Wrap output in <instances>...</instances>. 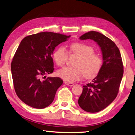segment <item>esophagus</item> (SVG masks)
Here are the masks:
<instances>
[{
    "label": "esophagus",
    "mask_w": 135,
    "mask_h": 135,
    "mask_svg": "<svg viewBox=\"0 0 135 135\" xmlns=\"http://www.w3.org/2000/svg\"><path fill=\"white\" fill-rule=\"evenodd\" d=\"M65 84L67 86H73L74 84L72 83H69V82H67V81H65Z\"/></svg>",
    "instance_id": "1"
}]
</instances>
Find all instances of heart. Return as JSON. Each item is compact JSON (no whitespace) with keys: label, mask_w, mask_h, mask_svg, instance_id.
I'll list each match as a JSON object with an SVG mask.
<instances>
[{"label":"heart","mask_w":135,"mask_h":135,"mask_svg":"<svg viewBox=\"0 0 135 135\" xmlns=\"http://www.w3.org/2000/svg\"><path fill=\"white\" fill-rule=\"evenodd\" d=\"M94 52V48L89 45L80 42L72 43L69 46V52L80 57L76 63L77 68L65 67L59 70L57 75L69 83L80 80L84 75L87 78L96 76L102 66V60ZM68 57V51L63 46L58 47L53 53V59L59 66L65 65Z\"/></svg>","instance_id":"heart-1"}]
</instances>
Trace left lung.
Masks as SVG:
<instances>
[{
	"label": "left lung",
	"mask_w": 135,
	"mask_h": 135,
	"mask_svg": "<svg viewBox=\"0 0 135 135\" xmlns=\"http://www.w3.org/2000/svg\"><path fill=\"white\" fill-rule=\"evenodd\" d=\"M80 38L94 40L102 52L103 63L101 69L92 82L83 86L78 101L84 111L98 112L108 106L118 95L124 73L121 53L112 40L98 32L89 31Z\"/></svg>",
	"instance_id": "left-lung-1"
}]
</instances>
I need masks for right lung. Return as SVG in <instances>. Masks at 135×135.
<instances>
[{
  "mask_svg": "<svg viewBox=\"0 0 135 135\" xmlns=\"http://www.w3.org/2000/svg\"><path fill=\"white\" fill-rule=\"evenodd\" d=\"M70 36L43 32L23 39L12 59L11 69L16 93L21 100L33 108L43 109L52 103L63 81L47 77L54 72L52 54L55 47Z\"/></svg>",
  "mask_w": 135,
  "mask_h": 135,
  "instance_id": "add662e5",
  "label": "right lung"
}]
</instances>
